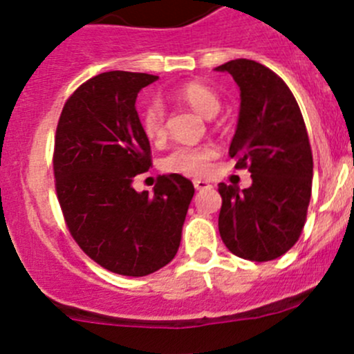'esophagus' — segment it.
Instances as JSON below:
<instances>
[{"label": "esophagus", "mask_w": 354, "mask_h": 354, "mask_svg": "<svg viewBox=\"0 0 354 354\" xmlns=\"http://www.w3.org/2000/svg\"><path fill=\"white\" fill-rule=\"evenodd\" d=\"M194 187L197 188V190H207V188H210V183L203 180H194Z\"/></svg>", "instance_id": "1"}]
</instances>
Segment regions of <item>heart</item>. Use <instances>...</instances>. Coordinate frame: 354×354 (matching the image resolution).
Wrapping results in <instances>:
<instances>
[{"instance_id": "obj_1", "label": "heart", "mask_w": 354, "mask_h": 354, "mask_svg": "<svg viewBox=\"0 0 354 354\" xmlns=\"http://www.w3.org/2000/svg\"><path fill=\"white\" fill-rule=\"evenodd\" d=\"M176 97L205 118L216 116L221 109V99L216 92L198 82L185 84L176 91ZM140 124L151 142H160L166 137V109L159 99L145 104L140 114ZM216 151L210 145H178L162 159V169L167 173L200 176L209 169Z\"/></svg>"}]
</instances>
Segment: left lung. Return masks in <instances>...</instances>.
<instances>
[{"instance_id":"obj_1","label":"left lung","mask_w":354,"mask_h":354,"mask_svg":"<svg viewBox=\"0 0 354 354\" xmlns=\"http://www.w3.org/2000/svg\"><path fill=\"white\" fill-rule=\"evenodd\" d=\"M240 87V116L230 145L252 187L219 183V233L231 253L253 262L284 255L298 241L312 195L313 157L301 111L272 70L252 59L217 66Z\"/></svg>"}]
</instances>
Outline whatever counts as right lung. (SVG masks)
Instances as JSON below:
<instances>
[{
    "label": "right lung",
    "mask_w": 354,
    "mask_h": 354,
    "mask_svg": "<svg viewBox=\"0 0 354 354\" xmlns=\"http://www.w3.org/2000/svg\"><path fill=\"white\" fill-rule=\"evenodd\" d=\"M156 75L106 71L82 84L59 116L55 137L56 194L66 226L94 262L142 277L176 255L195 188L181 174L159 176L154 195L135 192L151 167L138 92Z\"/></svg>",
    "instance_id": "obj_1"
}]
</instances>
